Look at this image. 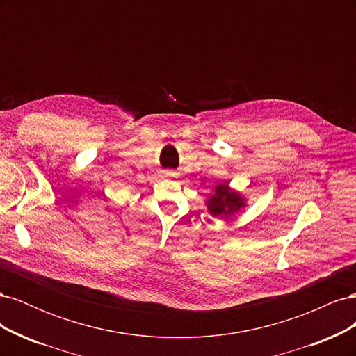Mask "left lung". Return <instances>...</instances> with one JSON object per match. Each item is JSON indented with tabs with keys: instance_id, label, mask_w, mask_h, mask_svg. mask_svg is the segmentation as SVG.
<instances>
[{
	"instance_id": "obj_1",
	"label": "left lung",
	"mask_w": 356,
	"mask_h": 356,
	"mask_svg": "<svg viewBox=\"0 0 356 356\" xmlns=\"http://www.w3.org/2000/svg\"><path fill=\"white\" fill-rule=\"evenodd\" d=\"M209 212L213 217L229 218L232 213L238 212L242 207H245L243 197L239 193L230 191L227 184H218L215 187V193L207 202Z\"/></svg>"
}]
</instances>
